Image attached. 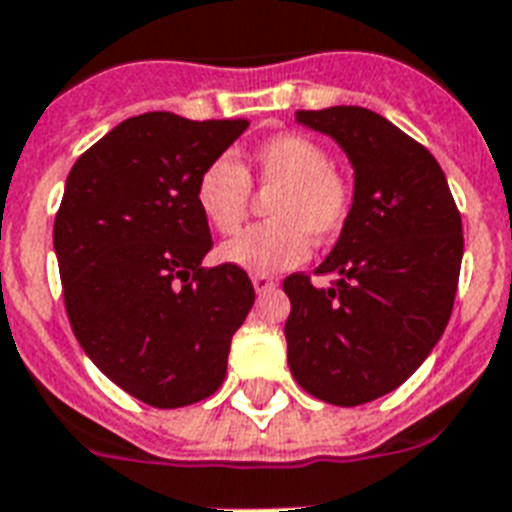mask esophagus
<instances>
[{"instance_id": "esophagus-1", "label": "esophagus", "mask_w": 512, "mask_h": 512, "mask_svg": "<svg viewBox=\"0 0 512 512\" xmlns=\"http://www.w3.org/2000/svg\"><path fill=\"white\" fill-rule=\"evenodd\" d=\"M251 282H253V288H256V293H267V290H272L277 285L275 277H269V275H253Z\"/></svg>"}]
</instances>
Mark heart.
Wrapping results in <instances>:
<instances>
[{
  "mask_svg": "<svg viewBox=\"0 0 512 512\" xmlns=\"http://www.w3.org/2000/svg\"><path fill=\"white\" fill-rule=\"evenodd\" d=\"M251 185L272 192L269 222L224 243L222 259L253 275L298 267L309 256V240L333 243L346 230L357 200L354 179L330 163V150L298 132L259 142L248 155V169L230 158H216L203 169L195 198L216 232L235 235L243 227L251 211Z\"/></svg>",
  "mask_w": 512,
  "mask_h": 512,
  "instance_id": "obj_1",
  "label": "heart"
}]
</instances>
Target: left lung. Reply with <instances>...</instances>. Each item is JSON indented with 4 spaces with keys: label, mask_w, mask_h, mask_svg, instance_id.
Instances as JSON below:
<instances>
[{
    "label": "left lung",
    "mask_w": 512,
    "mask_h": 512,
    "mask_svg": "<svg viewBox=\"0 0 512 512\" xmlns=\"http://www.w3.org/2000/svg\"><path fill=\"white\" fill-rule=\"evenodd\" d=\"M354 166L357 200L317 275L285 277L288 365L306 394L357 407L394 391L423 365L455 306L463 219L428 147L357 105L298 110Z\"/></svg>",
    "instance_id": "8db88e82"
}]
</instances>
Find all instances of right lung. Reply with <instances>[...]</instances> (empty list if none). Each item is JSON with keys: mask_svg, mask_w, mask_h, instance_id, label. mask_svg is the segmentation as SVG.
<instances>
[{"mask_svg": "<svg viewBox=\"0 0 512 512\" xmlns=\"http://www.w3.org/2000/svg\"><path fill=\"white\" fill-rule=\"evenodd\" d=\"M245 118H126L73 163L55 216L63 301L81 349L134 399L174 410L224 383L253 306L235 264L200 267L214 243L195 198Z\"/></svg>", "mask_w": 512, "mask_h": 512, "instance_id": "right-lung-1", "label": "right lung"}]
</instances>
